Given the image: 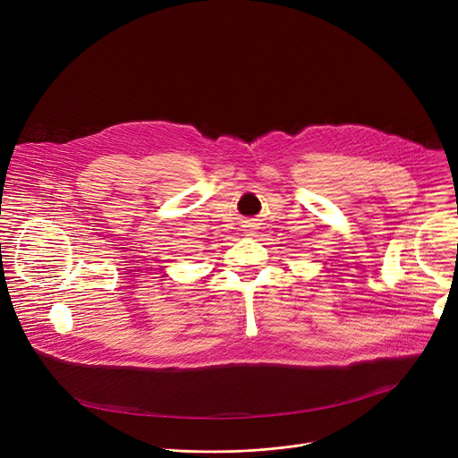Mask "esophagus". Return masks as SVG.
I'll return each mask as SVG.
<instances>
[{"label": "esophagus", "instance_id": "esophagus-1", "mask_svg": "<svg viewBox=\"0 0 458 458\" xmlns=\"http://www.w3.org/2000/svg\"><path fill=\"white\" fill-rule=\"evenodd\" d=\"M242 228H244V233H246V235H253V233H255V230H257V225H255V223H251V221H248Z\"/></svg>", "mask_w": 458, "mask_h": 458}]
</instances>
